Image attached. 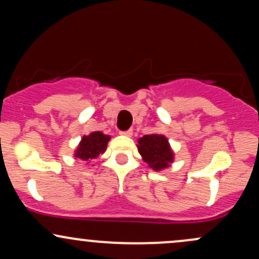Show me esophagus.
<instances>
[{
    "label": "esophagus",
    "mask_w": 259,
    "mask_h": 259,
    "mask_svg": "<svg viewBox=\"0 0 259 259\" xmlns=\"http://www.w3.org/2000/svg\"><path fill=\"white\" fill-rule=\"evenodd\" d=\"M120 135H124V136H132L133 135V130L129 129V130H125V132H120Z\"/></svg>",
    "instance_id": "esophagus-1"
}]
</instances>
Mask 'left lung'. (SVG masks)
<instances>
[{
  "label": "left lung",
  "mask_w": 259,
  "mask_h": 259,
  "mask_svg": "<svg viewBox=\"0 0 259 259\" xmlns=\"http://www.w3.org/2000/svg\"><path fill=\"white\" fill-rule=\"evenodd\" d=\"M138 142L139 153L153 170L158 171L168 168L169 164L173 162L174 153L165 136L151 134L140 138Z\"/></svg>",
  "instance_id": "obj_1"
}]
</instances>
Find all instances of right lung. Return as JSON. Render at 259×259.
I'll return each mask as SVG.
<instances>
[{
  "instance_id": "obj_1",
  "label": "right lung",
  "mask_w": 259,
  "mask_h": 259,
  "mask_svg": "<svg viewBox=\"0 0 259 259\" xmlns=\"http://www.w3.org/2000/svg\"><path fill=\"white\" fill-rule=\"evenodd\" d=\"M109 136L101 132H94L90 135L84 136L80 141L78 148L75 151V157L81 160H91L99 157L107 148L109 141Z\"/></svg>"
}]
</instances>
